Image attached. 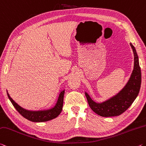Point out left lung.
<instances>
[{"mask_svg": "<svg viewBox=\"0 0 146 146\" xmlns=\"http://www.w3.org/2000/svg\"><path fill=\"white\" fill-rule=\"evenodd\" d=\"M130 45L134 54V68L125 87L118 94L102 103L93 101L90 96L85 92L90 109L100 116L110 117L120 115L132 105L139 93L142 80L139 61L135 46L131 43Z\"/></svg>", "mask_w": 146, "mask_h": 146, "instance_id": "1", "label": "left lung"}]
</instances>
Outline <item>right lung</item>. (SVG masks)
Returning a JSON list of instances; mask_svg holds the SVG:
<instances>
[{
  "mask_svg": "<svg viewBox=\"0 0 146 146\" xmlns=\"http://www.w3.org/2000/svg\"><path fill=\"white\" fill-rule=\"evenodd\" d=\"M8 96L10 100L11 104H13L14 107L16 109L19 113L22 115L24 118L30 120L33 122H42V121H47L51 120L52 119L56 118L59 115L62 111L63 105V98L64 94V90H62L59 95L58 99L56 104L52 108L43 111H29L21 107L17 104L14 100L11 98L10 96L7 92Z\"/></svg>",
  "mask_w": 146,
  "mask_h": 146,
  "instance_id": "obj_1",
  "label": "right lung"
}]
</instances>
